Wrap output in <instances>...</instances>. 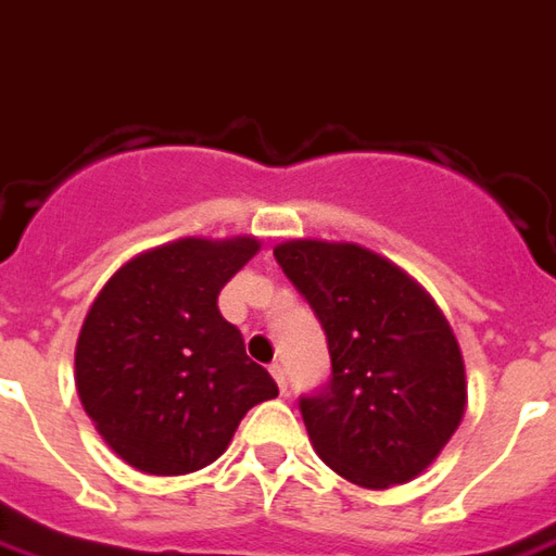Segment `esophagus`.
Returning <instances> with one entry per match:
<instances>
[{
  "mask_svg": "<svg viewBox=\"0 0 556 556\" xmlns=\"http://www.w3.org/2000/svg\"><path fill=\"white\" fill-rule=\"evenodd\" d=\"M270 376L277 379L279 391L286 394V388H289V382H286V370H282V364H270Z\"/></svg>",
  "mask_w": 556,
  "mask_h": 556,
  "instance_id": "esophagus-1",
  "label": "esophagus"
}]
</instances>
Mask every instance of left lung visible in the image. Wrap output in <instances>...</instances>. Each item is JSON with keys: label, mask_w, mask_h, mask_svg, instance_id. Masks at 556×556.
Here are the masks:
<instances>
[{"label": "left lung", "mask_w": 556, "mask_h": 556, "mask_svg": "<svg viewBox=\"0 0 556 556\" xmlns=\"http://www.w3.org/2000/svg\"><path fill=\"white\" fill-rule=\"evenodd\" d=\"M274 255L328 337L331 379L301 397L318 457L372 491L421 476L467 409L464 355L440 306L358 243L289 240Z\"/></svg>", "instance_id": "8db88e82"}]
</instances>
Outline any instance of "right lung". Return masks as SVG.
<instances>
[{"mask_svg":"<svg viewBox=\"0 0 556 556\" xmlns=\"http://www.w3.org/2000/svg\"><path fill=\"white\" fill-rule=\"evenodd\" d=\"M262 243L184 238L104 282L75 349V382L102 440L129 467L186 476L228 448L240 418L277 397L219 313V291Z\"/></svg>","mask_w":556,"mask_h":556,"instance_id":"1","label":"right lung"}]
</instances>
